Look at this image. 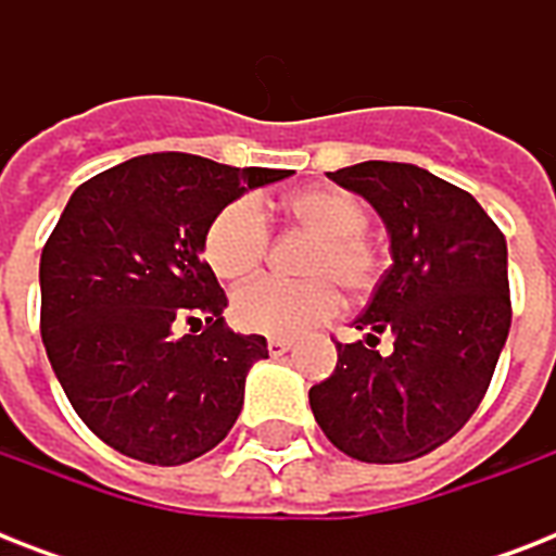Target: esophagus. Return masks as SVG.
Wrapping results in <instances>:
<instances>
[{
    "label": "esophagus",
    "instance_id": "esophagus-1",
    "mask_svg": "<svg viewBox=\"0 0 556 556\" xmlns=\"http://www.w3.org/2000/svg\"><path fill=\"white\" fill-rule=\"evenodd\" d=\"M291 349V340H282V338H270L268 340V355L270 357H282Z\"/></svg>",
    "mask_w": 556,
    "mask_h": 556
}]
</instances>
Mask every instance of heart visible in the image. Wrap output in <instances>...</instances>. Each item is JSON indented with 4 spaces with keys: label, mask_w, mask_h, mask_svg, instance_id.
Returning <instances> with one entry per match:
<instances>
[{
    "label": "heart",
    "mask_w": 556,
    "mask_h": 556,
    "mask_svg": "<svg viewBox=\"0 0 556 556\" xmlns=\"http://www.w3.org/2000/svg\"><path fill=\"white\" fill-rule=\"evenodd\" d=\"M282 216L312 233L300 270L305 279L265 277L233 296L239 329L270 338H296L340 312V288L366 296L380 279V251L371 242L369 207L343 187H308L282 201ZM268 253V225L256 201L236 199L213 216L204 233V260L222 279H244Z\"/></svg>",
    "instance_id": "b5f03b06"
}]
</instances>
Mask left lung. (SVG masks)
Returning <instances> with one entry per match:
<instances>
[{
    "label": "left lung",
    "instance_id": "8db88e82",
    "mask_svg": "<svg viewBox=\"0 0 556 556\" xmlns=\"http://www.w3.org/2000/svg\"><path fill=\"white\" fill-rule=\"evenodd\" d=\"M378 210L392 265L331 378L308 389L326 439L369 465L413 462L479 409L510 329L508 244L482 204L415 164L364 161L326 173ZM383 330L393 355L374 352Z\"/></svg>",
    "mask_w": 556,
    "mask_h": 556
}]
</instances>
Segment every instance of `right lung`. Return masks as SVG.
Here are the masks:
<instances>
[{
    "mask_svg": "<svg viewBox=\"0 0 556 556\" xmlns=\"http://www.w3.org/2000/svg\"><path fill=\"white\" fill-rule=\"evenodd\" d=\"M288 176L152 152L72 192L39 260V331L74 413L109 447L173 467L230 432L268 343L225 326L204 233L242 192ZM181 321L191 334L176 339Z\"/></svg>",
    "mask_w": 556,
    "mask_h": 556,
    "instance_id": "add662e5",
    "label": "right lung"
}]
</instances>
